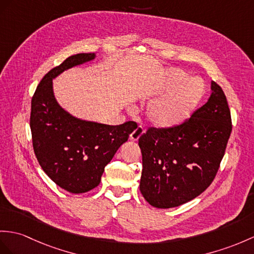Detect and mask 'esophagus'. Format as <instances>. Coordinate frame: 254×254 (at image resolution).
Returning a JSON list of instances; mask_svg holds the SVG:
<instances>
[{
    "label": "esophagus",
    "mask_w": 254,
    "mask_h": 254,
    "mask_svg": "<svg viewBox=\"0 0 254 254\" xmlns=\"http://www.w3.org/2000/svg\"><path fill=\"white\" fill-rule=\"evenodd\" d=\"M143 133H144L143 128H142V127H138L137 129H134V130L130 133V140H131V141H138L139 138H140L141 135L143 134Z\"/></svg>",
    "instance_id": "esophagus-1"
}]
</instances>
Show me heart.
<instances>
[{
	"label": "heart",
	"instance_id": "heart-1",
	"mask_svg": "<svg viewBox=\"0 0 254 254\" xmlns=\"http://www.w3.org/2000/svg\"><path fill=\"white\" fill-rule=\"evenodd\" d=\"M189 77L188 73L172 69L156 85L147 88L144 96L154 100L146 110L147 121L159 129L181 125L198 108L205 95V83L199 77Z\"/></svg>",
	"mask_w": 254,
	"mask_h": 254
}]
</instances>
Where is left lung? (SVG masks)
Returning <instances> with one entry per match:
<instances>
[{
  "instance_id": "8db88e82",
  "label": "left lung",
  "mask_w": 254,
  "mask_h": 254,
  "mask_svg": "<svg viewBox=\"0 0 254 254\" xmlns=\"http://www.w3.org/2000/svg\"><path fill=\"white\" fill-rule=\"evenodd\" d=\"M232 132L231 111L220 86L190 119L169 129L150 128L139 138L140 190L151 206L178 207L200 195L219 170Z\"/></svg>"
}]
</instances>
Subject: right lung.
Masks as SVG:
<instances>
[{
  "instance_id": "right-lung-1",
  "label": "right lung",
  "mask_w": 254,
  "mask_h": 254,
  "mask_svg": "<svg viewBox=\"0 0 254 254\" xmlns=\"http://www.w3.org/2000/svg\"><path fill=\"white\" fill-rule=\"evenodd\" d=\"M95 58V53L70 56L42 78L31 101L30 128L35 156L45 174L72 194L98 187L104 167L138 127L132 121L112 126L80 120L56 100L53 79Z\"/></svg>"
}]
</instances>
